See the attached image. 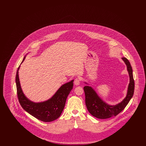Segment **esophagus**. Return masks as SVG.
Listing matches in <instances>:
<instances>
[{"label": "esophagus", "mask_w": 146, "mask_h": 146, "mask_svg": "<svg viewBox=\"0 0 146 146\" xmlns=\"http://www.w3.org/2000/svg\"><path fill=\"white\" fill-rule=\"evenodd\" d=\"M80 79L79 78H76L74 82V83L76 85H79L80 84Z\"/></svg>", "instance_id": "esophagus-1"}]
</instances>
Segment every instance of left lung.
<instances>
[{"label":"left lung","instance_id":"obj_1","mask_svg":"<svg viewBox=\"0 0 146 146\" xmlns=\"http://www.w3.org/2000/svg\"><path fill=\"white\" fill-rule=\"evenodd\" d=\"M122 60L127 66V70L130 77V83L129 84L126 96L120 103L113 106L107 104L98 96L96 91L91 86H85L84 87L86 106L91 114L96 118L104 119L117 115L125 108L133 96L135 83L132 67L130 63L126 58L122 57Z\"/></svg>","mask_w":146,"mask_h":146}]
</instances>
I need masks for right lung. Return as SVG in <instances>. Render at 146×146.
I'll return each mask as SVG.
<instances>
[{"instance_id":"obj_1","label":"right lung","mask_w":146,"mask_h":146,"mask_svg":"<svg viewBox=\"0 0 146 146\" xmlns=\"http://www.w3.org/2000/svg\"><path fill=\"white\" fill-rule=\"evenodd\" d=\"M25 58V57L22 63ZM20 67V66L16 73V84L18 99L23 110L35 118L44 122H50L59 118L64 109L67 96L73 89V80L62 85L54 95L48 100L35 103L28 100L22 90L19 77Z\"/></svg>"}]
</instances>
